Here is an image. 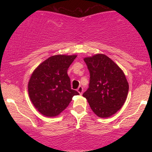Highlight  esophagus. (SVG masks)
I'll use <instances>...</instances> for the list:
<instances>
[{"label": "esophagus", "mask_w": 152, "mask_h": 152, "mask_svg": "<svg viewBox=\"0 0 152 152\" xmlns=\"http://www.w3.org/2000/svg\"><path fill=\"white\" fill-rule=\"evenodd\" d=\"M77 91L78 92V93H79L80 94H83V87L82 86H80L79 87H78V88H77Z\"/></svg>", "instance_id": "34e87169"}]
</instances>
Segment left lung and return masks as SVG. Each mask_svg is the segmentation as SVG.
<instances>
[{"label":"left lung","instance_id":"obj_1","mask_svg":"<svg viewBox=\"0 0 152 152\" xmlns=\"http://www.w3.org/2000/svg\"><path fill=\"white\" fill-rule=\"evenodd\" d=\"M90 74L88 88L83 94L91 109L101 118L117 112L126 101L129 83L124 74L115 63L104 54L85 58Z\"/></svg>","mask_w":152,"mask_h":152}]
</instances>
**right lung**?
Wrapping results in <instances>:
<instances>
[{
	"label": "right lung",
	"instance_id": "1",
	"mask_svg": "<svg viewBox=\"0 0 152 152\" xmlns=\"http://www.w3.org/2000/svg\"><path fill=\"white\" fill-rule=\"evenodd\" d=\"M76 56L56 55L49 57L35 69L28 82L31 101L41 114L56 116L69 106L78 92L71 87L67 74Z\"/></svg>",
	"mask_w": 152,
	"mask_h": 152
}]
</instances>
